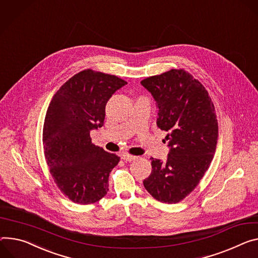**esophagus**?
<instances>
[{"mask_svg": "<svg viewBox=\"0 0 258 258\" xmlns=\"http://www.w3.org/2000/svg\"><path fill=\"white\" fill-rule=\"evenodd\" d=\"M137 158H138V157L135 156V155H131V154H126V153L121 154V159H123V160H125V161H133V160H135V159H137Z\"/></svg>", "mask_w": 258, "mask_h": 258, "instance_id": "1", "label": "esophagus"}]
</instances>
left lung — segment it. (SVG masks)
I'll list each match as a JSON object with an SVG mask.
<instances>
[{
    "instance_id": "left-lung-1",
    "label": "left lung",
    "mask_w": 258,
    "mask_h": 258,
    "mask_svg": "<svg viewBox=\"0 0 258 258\" xmlns=\"http://www.w3.org/2000/svg\"><path fill=\"white\" fill-rule=\"evenodd\" d=\"M157 107V126L168 132L170 148L163 161L151 157L152 171L143 181L157 201L176 204L204 177L215 154L218 122L203 84L184 70H171L141 81Z\"/></svg>"
}]
</instances>
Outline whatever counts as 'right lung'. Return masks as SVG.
Listing matches in <instances>:
<instances>
[{
  "instance_id": "1",
  "label": "right lung",
  "mask_w": 258,
  "mask_h": 258,
  "mask_svg": "<svg viewBox=\"0 0 258 258\" xmlns=\"http://www.w3.org/2000/svg\"><path fill=\"white\" fill-rule=\"evenodd\" d=\"M125 84L84 70L61 85L46 112L45 158L60 191L76 204L96 203L109 190V175L120 157L92 144L90 131L104 125L107 102Z\"/></svg>"
}]
</instances>
